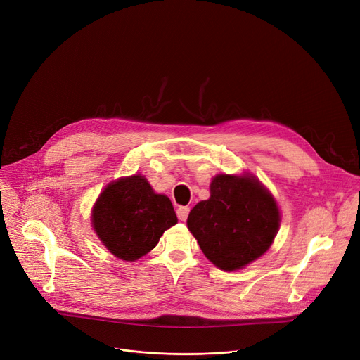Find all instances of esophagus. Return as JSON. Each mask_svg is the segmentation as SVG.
<instances>
[{
  "label": "esophagus",
  "instance_id": "obj_1",
  "mask_svg": "<svg viewBox=\"0 0 360 360\" xmlns=\"http://www.w3.org/2000/svg\"><path fill=\"white\" fill-rule=\"evenodd\" d=\"M188 214H189V208H188V207H179V208L176 210V215H178V218H179L181 221H186Z\"/></svg>",
  "mask_w": 360,
  "mask_h": 360
}]
</instances>
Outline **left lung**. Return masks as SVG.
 Returning a JSON list of instances; mask_svg holds the SVG:
<instances>
[{
    "label": "left lung",
    "mask_w": 360,
    "mask_h": 360,
    "mask_svg": "<svg viewBox=\"0 0 360 360\" xmlns=\"http://www.w3.org/2000/svg\"><path fill=\"white\" fill-rule=\"evenodd\" d=\"M210 191V200L191 210L188 230L219 270L244 269L273 244L281 219L277 202L250 174H219Z\"/></svg>",
    "instance_id": "1"
}]
</instances>
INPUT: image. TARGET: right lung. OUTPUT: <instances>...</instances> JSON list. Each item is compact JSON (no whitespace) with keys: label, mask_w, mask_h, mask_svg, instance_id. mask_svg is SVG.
Returning a JSON list of instances; mask_svg holds the SVG:
<instances>
[{"label":"right lung","mask_w":360,"mask_h":360,"mask_svg":"<svg viewBox=\"0 0 360 360\" xmlns=\"http://www.w3.org/2000/svg\"><path fill=\"white\" fill-rule=\"evenodd\" d=\"M176 222L171 200L155 193L141 174L110 182L91 211L97 237L115 257L124 261H136L148 254Z\"/></svg>","instance_id":"1"}]
</instances>
